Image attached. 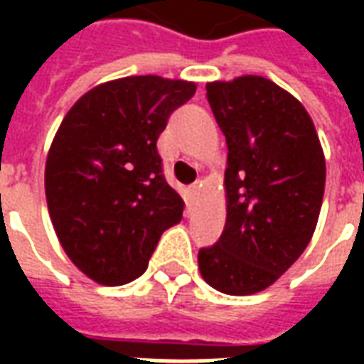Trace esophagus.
Listing matches in <instances>:
<instances>
[{
    "mask_svg": "<svg viewBox=\"0 0 364 364\" xmlns=\"http://www.w3.org/2000/svg\"><path fill=\"white\" fill-rule=\"evenodd\" d=\"M200 189H203V183L200 181H197L195 185H191V195H193V197H198V195H200Z\"/></svg>",
    "mask_w": 364,
    "mask_h": 364,
    "instance_id": "34e87169",
    "label": "esophagus"
}]
</instances>
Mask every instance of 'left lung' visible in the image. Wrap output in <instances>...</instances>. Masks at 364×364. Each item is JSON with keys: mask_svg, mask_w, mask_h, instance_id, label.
Wrapping results in <instances>:
<instances>
[{"mask_svg": "<svg viewBox=\"0 0 364 364\" xmlns=\"http://www.w3.org/2000/svg\"><path fill=\"white\" fill-rule=\"evenodd\" d=\"M226 136V224L198 271L213 289L245 296L269 289L302 255L320 218L326 158L312 117L261 75L206 83Z\"/></svg>", "mask_w": 364, "mask_h": 364, "instance_id": "left-lung-1", "label": "left lung"}]
</instances>
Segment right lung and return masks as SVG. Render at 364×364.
Listing matches in <instances>:
<instances>
[{
  "label": "right lung",
  "mask_w": 364,
  "mask_h": 364,
  "mask_svg": "<svg viewBox=\"0 0 364 364\" xmlns=\"http://www.w3.org/2000/svg\"><path fill=\"white\" fill-rule=\"evenodd\" d=\"M197 83L128 75L95 85L66 112L50 144L44 191L64 252L91 281L119 287L148 267L183 198L161 175L158 142Z\"/></svg>",
  "instance_id": "1"
}]
</instances>
